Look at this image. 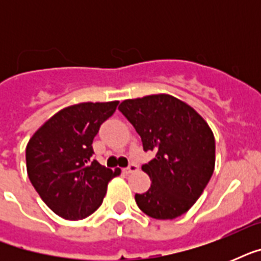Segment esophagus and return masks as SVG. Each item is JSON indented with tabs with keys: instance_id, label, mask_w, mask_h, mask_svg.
<instances>
[{
	"instance_id": "34e87169",
	"label": "esophagus",
	"mask_w": 261,
	"mask_h": 261,
	"mask_svg": "<svg viewBox=\"0 0 261 261\" xmlns=\"http://www.w3.org/2000/svg\"><path fill=\"white\" fill-rule=\"evenodd\" d=\"M137 171H138V165H137V164H130V165L124 169V173L130 174V173H134V172Z\"/></svg>"
}]
</instances>
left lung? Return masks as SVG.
<instances>
[{
    "label": "left lung",
    "mask_w": 261,
    "mask_h": 261,
    "mask_svg": "<svg viewBox=\"0 0 261 261\" xmlns=\"http://www.w3.org/2000/svg\"><path fill=\"white\" fill-rule=\"evenodd\" d=\"M119 111L139 134L143 150L155 151L142 167L150 188L135 194V202L151 218H177L194 206L214 172L210 126L192 107L167 93L127 98Z\"/></svg>",
    "instance_id": "8db88e82"
}]
</instances>
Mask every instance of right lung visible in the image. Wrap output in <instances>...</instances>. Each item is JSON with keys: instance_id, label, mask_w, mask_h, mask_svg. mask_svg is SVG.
<instances>
[{"instance_id": "1", "label": "right lung", "mask_w": 261, "mask_h": 261, "mask_svg": "<svg viewBox=\"0 0 261 261\" xmlns=\"http://www.w3.org/2000/svg\"><path fill=\"white\" fill-rule=\"evenodd\" d=\"M119 101L80 102L58 111L27 143V173L40 198L69 221L101 206L108 182L120 174L92 160L93 138Z\"/></svg>"}]
</instances>
